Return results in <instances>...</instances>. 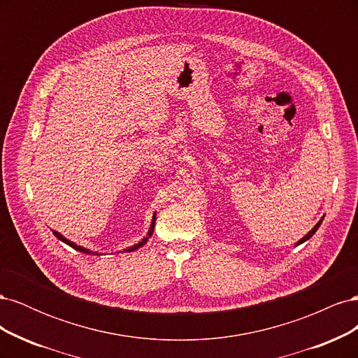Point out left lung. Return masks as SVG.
Returning a JSON list of instances; mask_svg holds the SVG:
<instances>
[{
  "instance_id": "8db88e82",
  "label": "left lung",
  "mask_w": 358,
  "mask_h": 358,
  "mask_svg": "<svg viewBox=\"0 0 358 358\" xmlns=\"http://www.w3.org/2000/svg\"><path fill=\"white\" fill-rule=\"evenodd\" d=\"M322 220H324V216H322V218H321V220H320V221H318V222H317V225H315V227H313V229H312V230H310V231H309V233H308V234H306V236H303V239H300V241H299V242H297V243H296V246H299V245H300V243H305V242H306V241H309V239H310V237H312V236H313V234H315V233H317V230H318V229H320V225H321V222H322Z\"/></svg>"
}]
</instances>
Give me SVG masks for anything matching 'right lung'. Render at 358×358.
<instances>
[{
    "mask_svg": "<svg viewBox=\"0 0 358 358\" xmlns=\"http://www.w3.org/2000/svg\"><path fill=\"white\" fill-rule=\"evenodd\" d=\"M155 221H157V215L154 213V216H152V222H150V227H149V231H148V234H146V237L145 239H142V242H138V243H136V245H133V246H129V248H127V249H124V251H127V252H131V251H136V249H138V248H142L146 242H148V239L150 236L154 234V227H155ZM53 234H55L58 239L61 241V242H64V243H67L69 246H71L73 249H76V251H79V252H83V254H91V255H99V252H92V251H90V249H86V248H83V246H79V245H76L74 242H71V241H69V239H66V237H64L61 233H58V231H53Z\"/></svg>",
    "mask_w": 358,
    "mask_h": 358,
    "instance_id": "right-lung-1",
    "label": "right lung"
}]
</instances>
